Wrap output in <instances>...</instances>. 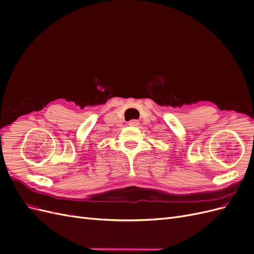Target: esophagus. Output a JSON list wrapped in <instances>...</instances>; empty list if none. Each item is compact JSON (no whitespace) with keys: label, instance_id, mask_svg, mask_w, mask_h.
I'll return each mask as SVG.
<instances>
[{"label":"esophagus","instance_id":"34e87169","mask_svg":"<svg viewBox=\"0 0 254 254\" xmlns=\"http://www.w3.org/2000/svg\"><path fill=\"white\" fill-rule=\"evenodd\" d=\"M128 125L132 126V127H136V126H139V122H137L136 120H131L128 122Z\"/></svg>","mask_w":254,"mask_h":254}]
</instances>
